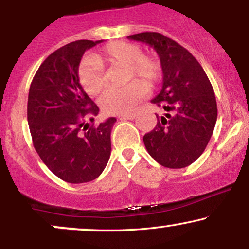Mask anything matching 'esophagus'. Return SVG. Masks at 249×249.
Listing matches in <instances>:
<instances>
[{
  "instance_id": "obj_1",
  "label": "esophagus",
  "mask_w": 249,
  "mask_h": 249,
  "mask_svg": "<svg viewBox=\"0 0 249 249\" xmlns=\"http://www.w3.org/2000/svg\"><path fill=\"white\" fill-rule=\"evenodd\" d=\"M136 113L134 112H131V113H126V115H123L121 116V119L122 121H125V119H128V121H132V119L136 118Z\"/></svg>"
}]
</instances>
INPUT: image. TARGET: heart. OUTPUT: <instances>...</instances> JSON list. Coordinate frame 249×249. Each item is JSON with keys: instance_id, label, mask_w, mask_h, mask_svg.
Here are the masks:
<instances>
[{"instance_id": "1", "label": "heart", "mask_w": 249, "mask_h": 249, "mask_svg": "<svg viewBox=\"0 0 249 249\" xmlns=\"http://www.w3.org/2000/svg\"><path fill=\"white\" fill-rule=\"evenodd\" d=\"M102 65L126 67V81L144 79L148 88H153L161 76L160 62L153 55L142 53L138 44L127 42H112L105 45L93 57L82 62L78 78L82 88L90 96H98L105 88V77ZM147 88L142 81H132L122 89H112L101 99L102 108L108 115H125L130 112L146 93Z\"/></svg>"}]
</instances>
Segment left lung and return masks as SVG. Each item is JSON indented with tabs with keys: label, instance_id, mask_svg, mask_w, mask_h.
<instances>
[{
	"label": "left lung",
	"instance_id": "left-lung-1",
	"mask_svg": "<svg viewBox=\"0 0 249 249\" xmlns=\"http://www.w3.org/2000/svg\"><path fill=\"white\" fill-rule=\"evenodd\" d=\"M128 39L146 43L160 58L162 88L151 103L166 112L142 138L147 152L168 168L191 165L206 148L218 117L210 79L190 51L159 33H141Z\"/></svg>",
	"mask_w": 249,
	"mask_h": 249
}]
</instances>
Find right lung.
Returning a JSON list of instances; mask_svg holds the SVG:
<instances>
[{
  "instance_id": "add662e5",
  "label": "right lung",
  "mask_w": 249,
  "mask_h": 249,
  "mask_svg": "<svg viewBox=\"0 0 249 249\" xmlns=\"http://www.w3.org/2000/svg\"><path fill=\"white\" fill-rule=\"evenodd\" d=\"M101 42L79 39L57 49L42 63L29 89L34 147L51 172L71 184L98 178L110 159L115 117L81 132L85 118L93 121L99 108L79 83V63L85 51Z\"/></svg>"
}]
</instances>
